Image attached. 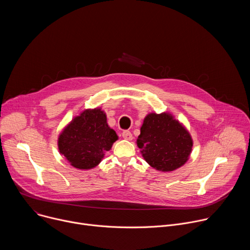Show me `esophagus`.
I'll use <instances>...</instances> for the list:
<instances>
[{
	"mask_svg": "<svg viewBox=\"0 0 250 250\" xmlns=\"http://www.w3.org/2000/svg\"><path fill=\"white\" fill-rule=\"evenodd\" d=\"M122 135H123V137H124L125 139H126V140H131V139H132V134H131V132L128 131V130L123 131Z\"/></svg>",
	"mask_w": 250,
	"mask_h": 250,
	"instance_id": "1",
	"label": "esophagus"
}]
</instances>
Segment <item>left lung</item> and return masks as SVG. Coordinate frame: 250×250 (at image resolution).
Returning <instances> with one entry per match:
<instances>
[{
  "instance_id": "1",
  "label": "left lung",
  "mask_w": 250,
  "mask_h": 250,
  "mask_svg": "<svg viewBox=\"0 0 250 250\" xmlns=\"http://www.w3.org/2000/svg\"><path fill=\"white\" fill-rule=\"evenodd\" d=\"M136 145L151 167L170 172L188 161L193 139L187 128L172 114L150 113L144 120Z\"/></svg>"
}]
</instances>
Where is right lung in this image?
Returning a JSON list of instances; mask_svg holds the SVG:
<instances>
[{
  "instance_id": "add662e5",
  "label": "right lung",
  "mask_w": 250,
  "mask_h": 250,
  "mask_svg": "<svg viewBox=\"0 0 250 250\" xmlns=\"http://www.w3.org/2000/svg\"><path fill=\"white\" fill-rule=\"evenodd\" d=\"M118 138L106 123L105 113L95 108L84 110L73 118L60 132L57 146L70 165L89 170L100 164Z\"/></svg>"
}]
</instances>
